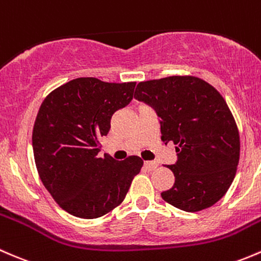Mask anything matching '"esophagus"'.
Segmentation results:
<instances>
[{"instance_id":"34e87169","label":"esophagus","mask_w":261,"mask_h":261,"mask_svg":"<svg viewBox=\"0 0 261 261\" xmlns=\"http://www.w3.org/2000/svg\"><path fill=\"white\" fill-rule=\"evenodd\" d=\"M157 163L153 162V161H147V162H144V167L148 171H154L155 168H157Z\"/></svg>"}]
</instances>
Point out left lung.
I'll use <instances>...</instances> for the list:
<instances>
[{"label": "left lung", "mask_w": 261, "mask_h": 261, "mask_svg": "<svg viewBox=\"0 0 261 261\" xmlns=\"http://www.w3.org/2000/svg\"><path fill=\"white\" fill-rule=\"evenodd\" d=\"M134 98L148 104L161 119L166 144H176L177 162L167 166L173 187L163 200L187 212L211 207L232 184L240 157L238 125L221 94L196 76L141 82Z\"/></svg>", "instance_id": "8db88e82"}]
</instances>
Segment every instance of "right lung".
<instances>
[{
    "instance_id": "1",
    "label": "right lung",
    "mask_w": 261,
    "mask_h": 261,
    "mask_svg": "<svg viewBox=\"0 0 261 261\" xmlns=\"http://www.w3.org/2000/svg\"><path fill=\"white\" fill-rule=\"evenodd\" d=\"M134 87V82L77 77L51 91L40 107L32 130L37 172L56 203L72 216L96 219L119 206L143 166L137 155L98 157L112 115L130 103Z\"/></svg>"
}]
</instances>
